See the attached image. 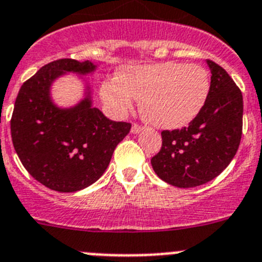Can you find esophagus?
<instances>
[{
	"instance_id": "obj_1",
	"label": "esophagus",
	"mask_w": 262,
	"mask_h": 262,
	"mask_svg": "<svg viewBox=\"0 0 262 262\" xmlns=\"http://www.w3.org/2000/svg\"><path fill=\"white\" fill-rule=\"evenodd\" d=\"M143 128H144V127H143L142 124L134 123V124H133V127H131V133H133V134H139V133H142Z\"/></svg>"
}]
</instances>
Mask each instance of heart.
Masks as SVG:
<instances>
[{
	"label": "heart",
	"instance_id": "obj_1",
	"mask_svg": "<svg viewBox=\"0 0 262 262\" xmlns=\"http://www.w3.org/2000/svg\"><path fill=\"white\" fill-rule=\"evenodd\" d=\"M210 90L209 73L198 64L166 61L131 67L102 84V98L111 111L127 114L142 101L145 119L161 128H178L194 119Z\"/></svg>",
	"mask_w": 262,
	"mask_h": 262
}]
</instances>
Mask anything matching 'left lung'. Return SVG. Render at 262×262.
<instances>
[{
  "label": "left lung",
  "mask_w": 262,
  "mask_h": 262,
  "mask_svg": "<svg viewBox=\"0 0 262 262\" xmlns=\"http://www.w3.org/2000/svg\"><path fill=\"white\" fill-rule=\"evenodd\" d=\"M211 71L209 96L189 126L161 131L163 145L151 159L155 173L177 187L214 180L237 152L243 134V94L231 76L207 60Z\"/></svg>",
  "instance_id": "left-lung-1"
}]
</instances>
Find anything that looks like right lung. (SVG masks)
I'll use <instances>...</instances> for the list:
<instances>
[{
    "instance_id": "right-lung-1",
    "label": "right lung",
    "mask_w": 262,
    "mask_h": 262,
    "mask_svg": "<svg viewBox=\"0 0 262 262\" xmlns=\"http://www.w3.org/2000/svg\"><path fill=\"white\" fill-rule=\"evenodd\" d=\"M94 68L73 59L51 61L23 82L15 99L10 120L14 149L27 172L51 190L73 193L96 182L131 128V123L106 118L89 96L72 108L52 103L50 86L55 78Z\"/></svg>"
}]
</instances>
